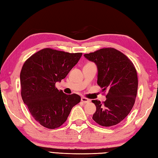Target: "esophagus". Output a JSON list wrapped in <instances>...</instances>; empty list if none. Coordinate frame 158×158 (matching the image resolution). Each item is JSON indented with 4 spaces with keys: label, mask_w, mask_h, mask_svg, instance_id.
Returning a JSON list of instances; mask_svg holds the SVG:
<instances>
[{
    "label": "esophagus",
    "mask_w": 158,
    "mask_h": 158,
    "mask_svg": "<svg viewBox=\"0 0 158 158\" xmlns=\"http://www.w3.org/2000/svg\"><path fill=\"white\" fill-rule=\"evenodd\" d=\"M81 100V102L83 103H88L90 102V100L89 99L85 98V97H82Z\"/></svg>",
    "instance_id": "1"
}]
</instances>
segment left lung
<instances>
[{"instance_id": "obj_1", "label": "left lung", "mask_w": 158, "mask_h": 158, "mask_svg": "<svg viewBox=\"0 0 158 158\" xmlns=\"http://www.w3.org/2000/svg\"><path fill=\"white\" fill-rule=\"evenodd\" d=\"M84 57L96 64L97 83L107 92L103 103L92 101L96 106L92 119L102 126H115L126 118L135 105L138 89L135 67L126 56L114 48L100 49Z\"/></svg>"}]
</instances>
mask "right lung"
Listing matches in <instances>:
<instances>
[{
    "label": "right lung",
    "mask_w": 158,
    "mask_h": 158,
    "mask_svg": "<svg viewBox=\"0 0 158 158\" xmlns=\"http://www.w3.org/2000/svg\"><path fill=\"white\" fill-rule=\"evenodd\" d=\"M81 56L45 48L23 64L20 73L22 100L35 119L47 128L62 126L81 100L79 95H67L55 85L65 78Z\"/></svg>",
    "instance_id": "obj_1"
}]
</instances>
